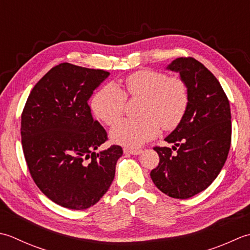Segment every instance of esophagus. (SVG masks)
Listing matches in <instances>:
<instances>
[{
    "label": "esophagus",
    "mask_w": 250,
    "mask_h": 250,
    "mask_svg": "<svg viewBox=\"0 0 250 250\" xmlns=\"http://www.w3.org/2000/svg\"><path fill=\"white\" fill-rule=\"evenodd\" d=\"M124 153L125 154H131V155H139V154L142 153V150H132V149H127V147H125Z\"/></svg>",
    "instance_id": "obj_1"
}]
</instances>
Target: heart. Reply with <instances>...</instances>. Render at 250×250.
<instances>
[{"label": "heart", "mask_w": 250, "mask_h": 250, "mask_svg": "<svg viewBox=\"0 0 250 250\" xmlns=\"http://www.w3.org/2000/svg\"><path fill=\"white\" fill-rule=\"evenodd\" d=\"M142 98L141 118L124 120L110 132L114 144L128 147L141 146L153 139L160 131L175 128L185 116L189 104V91L180 78L153 70H140L128 75L124 82V93L114 84L101 87L91 99V110L104 124L112 126L124 113L126 97Z\"/></svg>", "instance_id": "obj_1"}]
</instances>
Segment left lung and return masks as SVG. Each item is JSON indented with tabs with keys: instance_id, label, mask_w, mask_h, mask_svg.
I'll use <instances>...</instances> for the list:
<instances>
[{
	"instance_id": "1",
	"label": "left lung",
	"mask_w": 250,
	"mask_h": 250,
	"mask_svg": "<svg viewBox=\"0 0 250 250\" xmlns=\"http://www.w3.org/2000/svg\"><path fill=\"white\" fill-rule=\"evenodd\" d=\"M166 69L185 81L189 104L165 138L172 146L154 147L160 163L150 176L163 193L183 200L209 187L225 165L231 146V110L219 81L200 61L180 57Z\"/></svg>"
}]
</instances>
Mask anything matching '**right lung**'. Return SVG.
<instances>
[{"mask_svg":"<svg viewBox=\"0 0 250 250\" xmlns=\"http://www.w3.org/2000/svg\"><path fill=\"white\" fill-rule=\"evenodd\" d=\"M110 75L68 62L50 69L30 93L21 115V144L35 185L69 209L95 205L114 179L120 146L96 152L106 131L88 100Z\"/></svg>","mask_w":250,"mask_h":250,"instance_id":"right-lung-1","label":"right lung"}]
</instances>
